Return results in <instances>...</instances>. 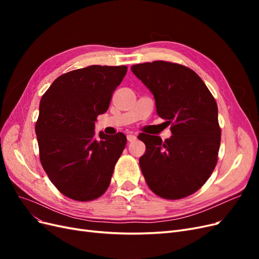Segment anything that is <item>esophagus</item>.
Returning <instances> with one entry per match:
<instances>
[{
  "label": "esophagus",
  "instance_id": "34e87169",
  "mask_svg": "<svg viewBox=\"0 0 259 259\" xmlns=\"http://www.w3.org/2000/svg\"><path fill=\"white\" fill-rule=\"evenodd\" d=\"M137 139V136L136 135H134V134H128L127 135V140L130 143H132V142H135V140Z\"/></svg>",
  "mask_w": 259,
  "mask_h": 259
}]
</instances>
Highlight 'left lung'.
I'll return each mask as SVG.
<instances>
[{
	"mask_svg": "<svg viewBox=\"0 0 259 259\" xmlns=\"http://www.w3.org/2000/svg\"><path fill=\"white\" fill-rule=\"evenodd\" d=\"M151 91L156 112L170 125L171 137L146 135L139 165L148 187L167 200L188 197L206 183L218 161L222 130L216 100L193 70L155 60L132 66Z\"/></svg>",
	"mask_w": 259,
	"mask_h": 259,
	"instance_id": "obj_1",
	"label": "left lung"
}]
</instances>
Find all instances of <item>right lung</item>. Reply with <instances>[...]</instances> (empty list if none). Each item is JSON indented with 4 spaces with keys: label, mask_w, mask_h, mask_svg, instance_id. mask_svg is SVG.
Here are the masks:
<instances>
[{
    "label": "right lung",
    "mask_w": 259,
    "mask_h": 259,
    "mask_svg": "<svg viewBox=\"0 0 259 259\" xmlns=\"http://www.w3.org/2000/svg\"><path fill=\"white\" fill-rule=\"evenodd\" d=\"M126 66H89L58 76L44 93L35 123L40 161L53 185L66 197L93 201L111 182L126 136L95 138V122L105 113Z\"/></svg>",
    "instance_id": "right-lung-1"
}]
</instances>
